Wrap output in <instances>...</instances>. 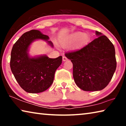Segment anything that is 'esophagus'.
Listing matches in <instances>:
<instances>
[{
	"label": "esophagus",
	"instance_id": "esophagus-1",
	"mask_svg": "<svg viewBox=\"0 0 126 126\" xmlns=\"http://www.w3.org/2000/svg\"><path fill=\"white\" fill-rule=\"evenodd\" d=\"M67 60H68V59H67V57H65V56H63V61L65 62V61H67Z\"/></svg>",
	"mask_w": 126,
	"mask_h": 126
}]
</instances>
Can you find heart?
<instances>
[{"instance_id": "obj_1", "label": "heart", "mask_w": 126, "mask_h": 126, "mask_svg": "<svg viewBox=\"0 0 126 126\" xmlns=\"http://www.w3.org/2000/svg\"><path fill=\"white\" fill-rule=\"evenodd\" d=\"M77 39H78L79 42L84 43L87 41L88 37L86 34H83L82 32L74 33L63 38L61 40V44L63 47L67 46Z\"/></svg>"}]
</instances>
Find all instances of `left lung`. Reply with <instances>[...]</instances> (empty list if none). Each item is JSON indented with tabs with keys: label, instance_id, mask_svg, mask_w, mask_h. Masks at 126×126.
Instances as JSON below:
<instances>
[{
	"label": "left lung",
	"instance_id": "left-lung-1",
	"mask_svg": "<svg viewBox=\"0 0 126 126\" xmlns=\"http://www.w3.org/2000/svg\"><path fill=\"white\" fill-rule=\"evenodd\" d=\"M95 34L97 37L84 47L65 54L73 63L74 82L85 91L104 89L116 69L113 44L101 33L95 31Z\"/></svg>",
	"mask_w": 126,
	"mask_h": 126
}]
</instances>
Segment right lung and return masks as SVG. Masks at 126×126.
<instances>
[{"label":"right lung","mask_w":126,"mask_h":126,"mask_svg":"<svg viewBox=\"0 0 126 126\" xmlns=\"http://www.w3.org/2000/svg\"><path fill=\"white\" fill-rule=\"evenodd\" d=\"M48 36L38 30L23 34L16 42L11 52V71L20 86L28 93H38L47 90L53 82L55 71L62 62V57L50 58L47 55L31 57V45L43 40L53 48Z\"/></svg>","instance_id":"right-lung-1"}]
</instances>
